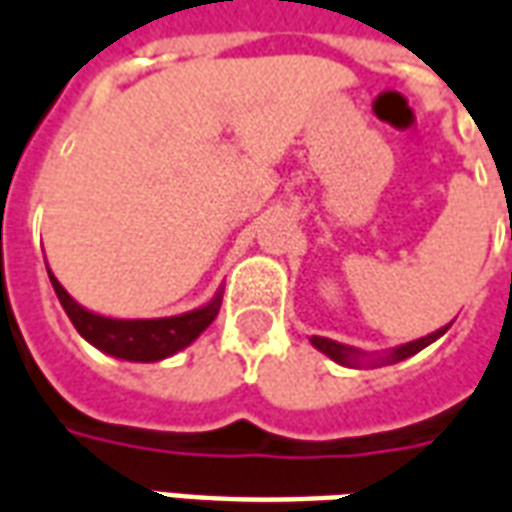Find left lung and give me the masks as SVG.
I'll use <instances>...</instances> for the list:
<instances>
[{
  "label": "left lung",
  "instance_id": "1",
  "mask_svg": "<svg viewBox=\"0 0 512 512\" xmlns=\"http://www.w3.org/2000/svg\"><path fill=\"white\" fill-rule=\"evenodd\" d=\"M451 326V323H449ZM449 326H443V329L432 331V334H426V337H418V340H412V343H401L396 348H384V351H362V348H354V345H345L337 343V340H329V337H309V343L315 345L317 351H323L326 357L334 359L337 365H343V368H382V365H396L401 359H410L415 357L418 351H424L426 345H432L435 340H440Z\"/></svg>",
  "mask_w": 512,
  "mask_h": 512
}]
</instances>
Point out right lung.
Wrapping results in <instances>:
<instances>
[{
    "instance_id": "1",
    "label": "right lung",
    "mask_w": 512,
    "mask_h": 512,
    "mask_svg": "<svg viewBox=\"0 0 512 512\" xmlns=\"http://www.w3.org/2000/svg\"><path fill=\"white\" fill-rule=\"evenodd\" d=\"M52 290L61 301L63 312L69 315L72 326L80 331V337L91 343L97 351L125 362H161L192 345L209 329L211 320L217 317L222 303V287L214 292V298L197 306L192 312L172 317H111L91 312L83 303H77L63 290V284L49 270Z\"/></svg>"
}]
</instances>
